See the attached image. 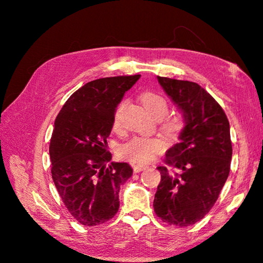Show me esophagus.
I'll return each mask as SVG.
<instances>
[{
  "label": "esophagus",
  "mask_w": 263,
  "mask_h": 263,
  "mask_svg": "<svg viewBox=\"0 0 263 263\" xmlns=\"http://www.w3.org/2000/svg\"><path fill=\"white\" fill-rule=\"evenodd\" d=\"M147 168V166H145V164H135L133 166V172L135 173H139L141 171H144V169Z\"/></svg>",
  "instance_id": "esophagus-1"
}]
</instances>
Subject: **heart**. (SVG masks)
Here are the masks:
<instances>
[{"instance_id": "obj_1", "label": "heart", "mask_w": 263, "mask_h": 263, "mask_svg": "<svg viewBox=\"0 0 263 263\" xmlns=\"http://www.w3.org/2000/svg\"><path fill=\"white\" fill-rule=\"evenodd\" d=\"M141 102L145 109L155 118H163L167 115L169 103L166 97L157 91H145L141 94ZM125 101H122L116 106L112 119L114 130L121 128V119ZM185 117L182 112H176L163 119L161 127L164 133L174 137L184 126ZM167 147V141L161 137H135L122 145L119 149L121 157L132 163H146L153 160L158 154L163 152Z\"/></svg>"}]
</instances>
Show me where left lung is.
<instances>
[{
    "instance_id": "obj_1",
    "label": "left lung",
    "mask_w": 263,
    "mask_h": 263,
    "mask_svg": "<svg viewBox=\"0 0 263 263\" xmlns=\"http://www.w3.org/2000/svg\"><path fill=\"white\" fill-rule=\"evenodd\" d=\"M185 117L180 141L168 149L153 208L169 225H193L218 199L230 174V123L219 103L199 84L158 77Z\"/></svg>"
}]
</instances>
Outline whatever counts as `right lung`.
Segmentation results:
<instances>
[{"label":"right lung","mask_w":263,"mask_h":263,"mask_svg":"<svg viewBox=\"0 0 263 263\" xmlns=\"http://www.w3.org/2000/svg\"><path fill=\"white\" fill-rule=\"evenodd\" d=\"M140 75L97 79L78 89L54 122L51 142V173L70 215L80 224L97 226L119 209L118 193L132 175L126 162H111L106 139L116 106Z\"/></svg>","instance_id":"1"}]
</instances>
